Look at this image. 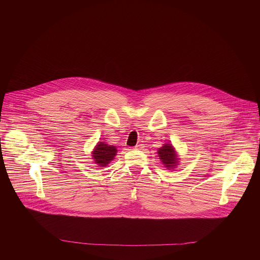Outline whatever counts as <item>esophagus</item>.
<instances>
[{"mask_svg": "<svg viewBox=\"0 0 260 260\" xmlns=\"http://www.w3.org/2000/svg\"><path fill=\"white\" fill-rule=\"evenodd\" d=\"M143 148H144V144H138L137 146H135L134 149H135V150H142Z\"/></svg>", "mask_w": 260, "mask_h": 260, "instance_id": "esophagus-1", "label": "esophagus"}]
</instances>
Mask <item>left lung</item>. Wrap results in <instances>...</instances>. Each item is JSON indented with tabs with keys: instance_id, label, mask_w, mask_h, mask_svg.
<instances>
[{
	"instance_id": "obj_1",
	"label": "left lung",
	"mask_w": 260,
	"mask_h": 260,
	"mask_svg": "<svg viewBox=\"0 0 260 260\" xmlns=\"http://www.w3.org/2000/svg\"><path fill=\"white\" fill-rule=\"evenodd\" d=\"M157 154L160 161L168 170H174L180 164V158H179L180 155H178L175 147L172 145V143L164 144L162 147L157 149Z\"/></svg>"
}]
</instances>
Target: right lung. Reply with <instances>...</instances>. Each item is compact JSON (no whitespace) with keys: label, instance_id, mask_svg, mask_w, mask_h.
Here are the masks:
<instances>
[{"label":"right lung","instance_id":"1","mask_svg":"<svg viewBox=\"0 0 260 260\" xmlns=\"http://www.w3.org/2000/svg\"><path fill=\"white\" fill-rule=\"evenodd\" d=\"M117 154L116 146L109 145L105 142H98L93 150L91 151V157L98 168H105L114 159Z\"/></svg>","mask_w":260,"mask_h":260}]
</instances>
